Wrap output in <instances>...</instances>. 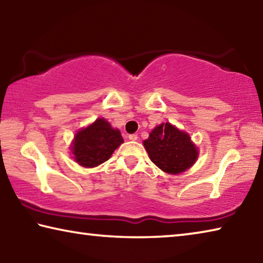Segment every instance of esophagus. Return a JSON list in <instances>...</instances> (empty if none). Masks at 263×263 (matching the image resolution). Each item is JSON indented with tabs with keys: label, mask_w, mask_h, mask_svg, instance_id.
Instances as JSON below:
<instances>
[{
	"label": "esophagus",
	"mask_w": 263,
	"mask_h": 263,
	"mask_svg": "<svg viewBox=\"0 0 263 263\" xmlns=\"http://www.w3.org/2000/svg\"><path fill=\"white\" fill-rule=\"evenodd\" d=\"M128 139H130L131 141H136V140H138V136L137 135H130V136H128Z\"/></svg>",
	"instance_id": "obj_1"
}]
</instances>
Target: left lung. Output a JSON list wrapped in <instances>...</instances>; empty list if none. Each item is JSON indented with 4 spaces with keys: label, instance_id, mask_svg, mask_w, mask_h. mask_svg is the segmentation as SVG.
Returning a JSON list of instances; mask_svg holds the SVG:
<instances>
[{
    "label": "left lung",
    "instance_id": "1",
    "mask_svg": "<svg viewBox=\"0 0 263 263\" xmlns=\"http://www.w3.org/2000/svg\"><path fill=\"white\" fill-rule=\"evenodd\" d=\"M148 157L155 166L168 174H181L196 162L198 148L186 132L171 123L154 127L148 139L144 140Z\"/></svg>",
    "mask_w": 263,
    "mask_h": 263
}]
</instances>
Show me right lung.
I'll use <instances>...</instances> for the list:
<instances>
[{
	"label": "right lung",
	"mask_w": 263,
	"mask_h": 263,
	"mask_svg": "<svg viewBox=\"0 0 263 263\" xmlns=\"http://www.w3.org/2000/svg\"><path fill=\"white\" fill-rule=\"evenodd\" d=\"M122 142L124 140L119 130L112 128L104 118H97L77 132L70 151L80 166L92 168L109 160Z\"/></svg>",
	"instance_id": "obj_1"
}]
</instances>
